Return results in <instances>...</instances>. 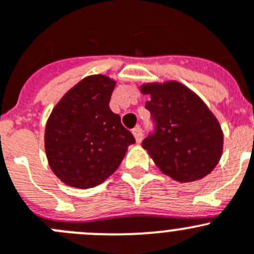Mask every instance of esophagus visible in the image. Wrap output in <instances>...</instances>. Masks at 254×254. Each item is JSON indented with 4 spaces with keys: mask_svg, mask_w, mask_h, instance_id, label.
<instances>
[{
    "mask_svg": "<svg viewBox=\"0 0 254 254\" xmlns=\"http://www.w3.org/2000/svg\"><path fill=\"white\" fill-rule=\"evenodd\" d=\"M132 133H133V136H134V138H136L137 143H139L141 141H142L143 133H142V129L139 128V127H136V128H133Z\"/></svg>",
    "mask_w": 254,
    "mask_h": 254,
    "instance_id": "1",
    "label": "esophagus"
}]
</instances>
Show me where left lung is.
Instances as JSON below:
<instances>
[{
    "label": "left lung",
    "instance_id": "8db88e82",
    "mask_svg": "<svg viewBox=\"0 0 254 254\" xmlns=\"http://www.w3.org/2000/svg\"><path fill=\"white\" fill-rule=\"evenodd\" d=\"M141 92L151 97L155 131L142 147L165 175L191 183L210 174L223 152V131L215 116L192 90L179 81L148 83Z\"/></svg>",
    "mask_w": 254,
    "mask_h": 254
}]
</instances>
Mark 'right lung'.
Here are the masks:
<instances>
[{"mask_svg": "<svg viewBox=\"0 0 254 254\" xmlns=\"http://www.w3.org/2000/svg\"><path fill=\"white\" fill-rule=\"evenodd\" d=\"M116 81L89 75L55 106L45 127V151L53 173L78 189L97 186L115 173L134 137L111 111Z\"/></svg>", "mask_w": 254, "mask_h": 254, "instance_id": "obj_1", "label": "right lung"}]
</instances>
